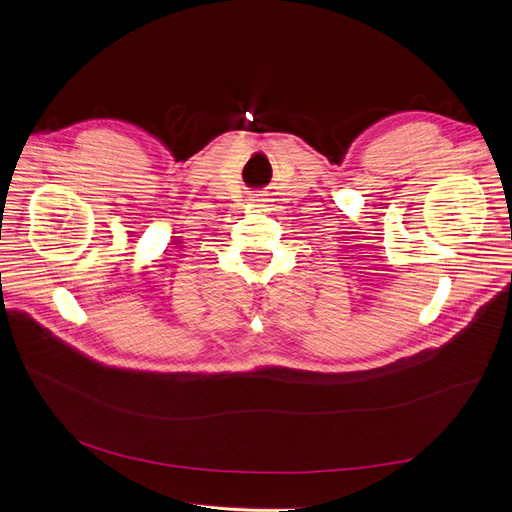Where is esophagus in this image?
<instances>
[{
    "mask_svg": "<svg viewBox=\"0 0 512 512\" xmlns=\"http://www.w3.org/2000/svg\"><path fill=\"white\" fill-rule=\"evenodd\" d=\"M261 201H263V198H255V196H253V203H261Z\"/></svg>",
    "mask_w": 512,
    "mask_h": 512,
    "instance_id": "esophagus-1",
    "label": "esophagus"
}]
</instances>
